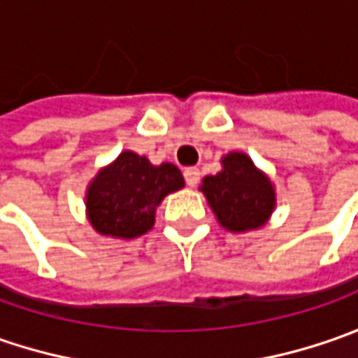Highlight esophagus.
I'll list each match as a JSON object with an SVG mask.
<instances>
[{
    "mask_svg": "<svg viewBox=\"0 0 358 358\" xmlns=\"http://www.w3.org/2000/svg\"><path fill=\"white\" fill-rule=\"evenodd\" d=\"M183 175H185V181L187 185L189 187H195L197 183H199V169L197 167H187L185 171H183Z\"/></svg>",
    "mask_w": 358,
    "mask_h": 358,
    "instance_id": "esophagus-1",
    "label": "esophagus"
}]
</instances>
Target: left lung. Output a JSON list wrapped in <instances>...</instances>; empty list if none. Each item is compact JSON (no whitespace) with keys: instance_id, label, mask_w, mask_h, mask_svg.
<instances>
[{"instance_id":"8db88e82","label":"left lung","mask_w":358,"mask_h":358,"mask_svg":"<svg viewBox=\"0 0 358 358\" xmlns=\"http://www.w3.org/2000/svg\"><path fill=\"white\" fill-rule=\"evenodd\" d=\"M199 191L205 195L215 219L231 233L261 229L277 207V191L265 171H261L243 151L221 157V171L207 175Z\"/></svg>"}]
</instances>
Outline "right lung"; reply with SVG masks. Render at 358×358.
<instances>
[{"instance_id":"add662e5","label":"right lung","mask_w":358,"mask_h":358,"mask_svg":"<svg viewBox=\"0 0 358 358\" xmlns=\"http://www.w3.org/2000/svg\"><path fill=\"white\" fill-rule=\"evenodd\" d=\"M183 187L185 179L173 163L153 165L145 155L127 149L90 181L85 215L99 235L135 239L153 229L161 201Z\"/></svg>"}]
</instances>
